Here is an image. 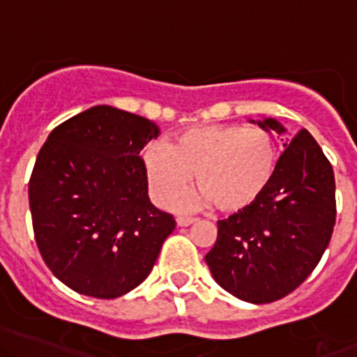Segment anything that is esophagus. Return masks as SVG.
Returning <instances> with one entry per match:
<instances>
[{
    "instance_id": "34e87169",
    "label": "esophagus",
    "mask_w": 357,
    "mask_h": 357,
    "mask_svg": "<svg viewBox=\"0 0 357 357\" xmlns=\"http://www.w3.org/2000/svg\"><path fill=\"white\" fill-rule=\"evenodd\" d=\"M193 222H197L195 218H185V215H179V218L176 219V225H178L179 228H185V226L193 225Z\"/></svg>"
}]
</instances>
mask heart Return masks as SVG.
<instances>
[{"label":"heart","mask_w":357,"mask_h":357,"mask_svg":"<svg viewBox=\"0 0 357 357\" xmlns=\"http://www.w3.org/2000/svg\"><path fill=\"white\" fill-rule=\"evenodd\" d=\"M152 199L164 205L185 192L195 174L200 193L178 202L181 208L212 202L221 212H240L266 192L278 169V146L257 126L204 124L178 132L169 145L143 153Z\"/></svg>","instance_id":"b5f03b06"}]
</instances>
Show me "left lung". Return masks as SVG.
<instances>
[{
  "label": "left lung",
  "mask_w": 357,
  "mask_h": 357,
  "mask_svg": "<svg viewBox=\"0 0 357 357\" xmlns=\"http://www.w3.org/2000/svg\"><path fill=\"white\" fill-rule=\"evenodd\" d=\"M257 124L278 135L287 131L276 119ZM283 146L266 192L250 207L218 221V240L205 255L215 282L252 304L278 301L311 275L337 215L333 169L321 146L305 129Z\"/></svg>",
  "instance_id": "1"
}]
</instances>
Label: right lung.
<instances>
[{"label": "right lung", "instance_id": "right-lung-1", "mask_svg": "<svg viewBox=\"0 0 357 357\" xmlns=\"http://www.w3.org/2000/svg\"><path fill=\"white\" fill-rule=\"evenodd\" d=\"M157 136L149 119L98 105L56 126L39 150L29 181L34 238L68 289L115 298L152 271L176 228L150 202L139 157Z\"/></svg>", "mask_w": 357, "mask_h": 357}]
</instances>
